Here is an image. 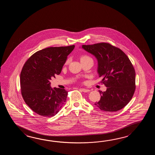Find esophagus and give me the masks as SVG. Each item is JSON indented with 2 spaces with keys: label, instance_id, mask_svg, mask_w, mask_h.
I'll return each mask as SVG.
<instances>
[{
  "label": "esophagus",
  "instance_id": "esophagus-1",
  "mask_svg": "<svg viewBox=\"0 0 155 155\" xmlns=\"http://www.w3.org/2000/svg\"><path fill=\"white\" fill-rule=\"evenodd\" d=\"M80 90L84 92H88L90 91V90L86 89H80Z\"/></svg>",
  "mask_w": 155,
  "mask_h": 155
}]
</instances>
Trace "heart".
Here are the masks:
<instances>
[{
	"label": "heart",
	"instance_id": "1",
	"mask_svg": "<svg viewBox=\"0 0 155 155\" xmlns=\"http://www.w3.org/2000/svg\"><path fill=\"white\" fill-rule=\"evenodd\" d=\"M80 59L81 62H82V61H85V60H87L91 59V58L90 56L87 55H82L80 56ZM68 60L66 61V64H68Z\"/></svg>",
	"mask_w": 155,
	"mask_h": 155
}]
</instances>
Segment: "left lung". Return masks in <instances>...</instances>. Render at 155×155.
Returning a JSON list of instances; mask_svg holds the SVG:
<instances>
[{
    "mask_svg": "<svg viewBox=\"0 0 155 155\" xmlns=\"http://www.w3.org/2000/svg\"><path fill=\"white\" fill-rule=\"evenodd\" d=\"M82 48L95 56L97 72L107 87L99 91L101 98L94 104L101 110L115 112L125 106L135 92V69L129 58L121 50L109 43L83 45Z\"/></svg>",
    "mask_w": 155,
    "mask_h": 155,
    "instance_id": "1",
    "label": "left lung"
}]
</instances>
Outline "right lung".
<instances>
[{
    "label": "right lung",
    "mask_w": 155,
    "mask_h": 155,
    "mask_svg": "<svg viewBox=\"0 0 155 155\" xmlns=\"http://www.w3.org/2000/svg\"><path fill=\"white\" fill-rule=\"evenodd\" d=\"M75 45L49 47L30 57L20 73L21 95L26 105L40 116L55 115L66 102L68 91L50 87V80L59 75Z\"/></svg>",
    "instance_id": "1"
}]
</instances>
